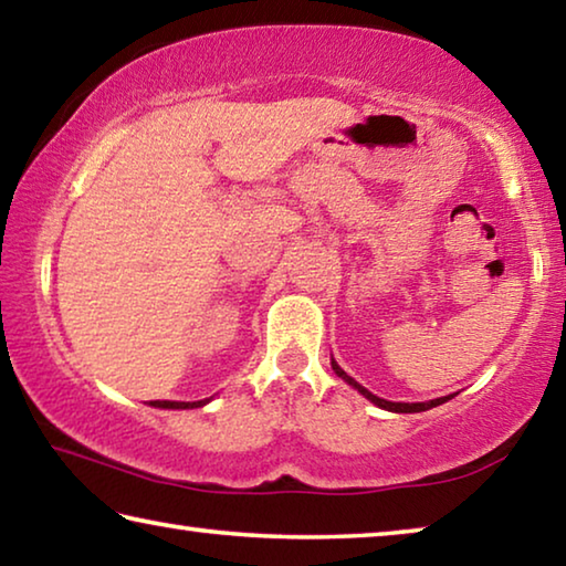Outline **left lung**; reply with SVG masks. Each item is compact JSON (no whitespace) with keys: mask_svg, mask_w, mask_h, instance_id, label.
Returning <instances> with one entry per match:
<instances>
[{"mask_svg":"<svg viewBox=\"0 0 566 566\" xmlns=\"http://www.w3.org/2000/svg\"><path fill=\"white\" fill-rule=\"evenodd\" d=\"M332 369L337 371V377H342L344 381H347L349 387H354L359 391V395H364L367 397L371 405H377L379 409H387V411H397V415H411V411H427V409H432V407H439V405H444L447 399H452L454 395H449V397H439V399H432V401H415V405H409V401H387V399H379L377 395H371L369 389H364L359 381H354L347 371H344L337 361L332 359Z\"/></svg>","mask_w":566,"mask_h":566,"instance_id":"obj_1","label":"left lung"}]
</instances>
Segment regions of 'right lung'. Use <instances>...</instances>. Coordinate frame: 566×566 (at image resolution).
<instances>
[{
    "instance_id": "1",
    "label": "right lung",
    "mask_w": 566,
    "mask_h": 566,
    "mask_svg": "<svg viewBox=\"0 0 566 566\" xmlns=\"http://www.w3.org/2000/svg\"><path fill=\"white\" fill-rule=\"evenodd\" d=\"M209 399H202V401H161V399H155L149 401L151 407H159V409H195V407H205Z\"/></svg>"
}]
</instances>
